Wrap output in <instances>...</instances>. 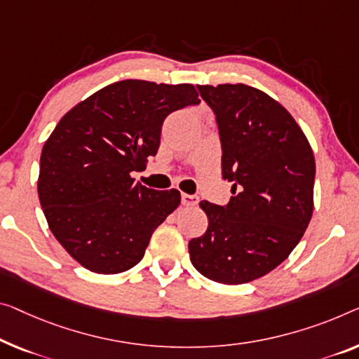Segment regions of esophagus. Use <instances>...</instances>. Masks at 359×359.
Wrapping results in <instances>:
<instances>
[{
	"label": "esophagus",
	"instance_id": "esophagus-1",
	"mask_svg": "<svg viewBox=\"0 0 359 359\" xmlns=\"http://www.w3.org/2000/svg\"><path fill=\"white\" fill-rule=\"evenodd\" d=\"M196 203H198L196 195L182 194V205H184V206H196Z\"/></svg>",
	"mask_w": 359,
	"mask_h": 359
}]
</instances>
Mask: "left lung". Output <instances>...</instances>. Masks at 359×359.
<instances>
[{
  "label": "left lung",
  "instance_id": "1",
  "mask_svg": "<svg viewBox=\"0 0 359 359\" xmlns=\"http://www.w3.org/2000/svg\"><path fill=\"white\" fill-rule=\"evenodd\" d=\"M198 90L216 114L233 196L226 206L200 203L208 229L189 242L190 261L208 279L240 285L276 269L302 240L314 208V154L290 112L261 90Z\"/></svg>",
  "mask_w": 359,
  "mask_h": 359
}]
</instances>
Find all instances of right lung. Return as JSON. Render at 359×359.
<instances>
[{"instance_id": "add662e5", "label": "right lung", "mask_w": 359, "mask_h": 359, "mask_svg": "<svg viewBox=\"0 0 359 359\" xmlns=\"http://www.w3.org/2000/svg\"><path fill=\"white\" fill-rule=\"evenodd\" d=\"M191 83L121 80L57 122L40 158L39 198L48 227L85 269L119 274L140 263L180 191L135 184L130 172L158 153L170 112L198 104Z\"/></svg>"}]
</instances>
